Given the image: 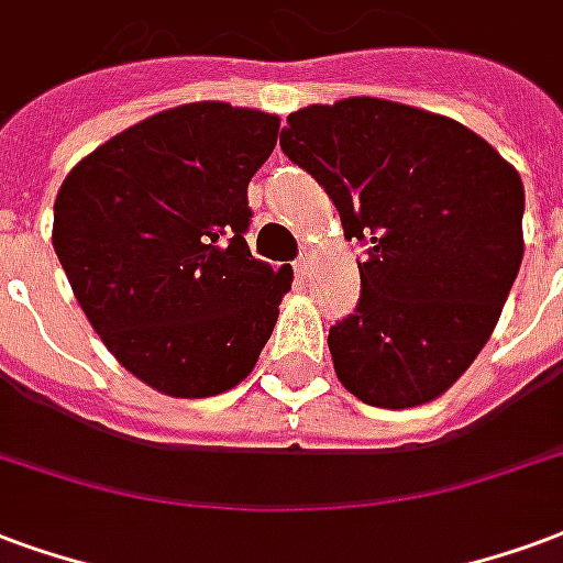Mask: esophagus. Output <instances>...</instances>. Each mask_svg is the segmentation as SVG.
I'll use <instances>...</instances> for the list:
<instances>
[{
	"label": "esophagus",
	"mask_w": 563,
	"mask_h": 563,
	"mask_svg": "<svg viewBox=\"0 0 563 563\" xmlns=\"http://www.w3.org/2000/svg\"><path fill=\"white\" fill-rule=\"evenodd\" d=\"M311 266H314V257H311V254L306 252V254H299L297 264H294V269H297L299 276L306 278V276H311Z\"/></svg>",
	"instance_id": "obj_1"
}]
</instances>
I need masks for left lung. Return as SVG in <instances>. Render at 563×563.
Instances as JSON below:
<instances>
[{
	"mask_svg": "<svg viewBox=\"0 0 563 563\" xmlns=\"http://www.w3.org/2000/svg\"><path fill=\"white\" fill-rule=\"evenodd\" d=\"M282 152L366 242L354 314L330 327L335 375L375 408H413L462 377L522 264L516 167L455 119L344 98L287 117Z\"/></svg>",
	"mask_w": 563,
	"mask_h": 563,
	"instance_id": "8db88e82",
	"label": "left lung"
}]
</instances>
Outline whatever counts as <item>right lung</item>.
Returning <instances> with one entry per match:
<instances>
[{
	"instance_id": "1",
	"label": "right lung",
	"mask_w": 563,
	"mask_h": 563,
	"mask_svg": "<svg viewBox=\"0 0 563 563\" xmlns=\"http://www.w3.org/2000/svg\"><path fill=\"white\" fill-rule=\"evenodd\" d=\"M278 117L197 101L143 119L65 176L53 249L131 375L176 399L240 384L273 335L290 266L254 261L249 183Z\"/></svg>"
}]
</instances>
